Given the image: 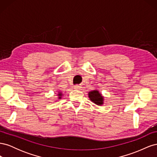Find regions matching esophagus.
Here are the masks:
<instances>
[{
	"mask_svg": "<svg viewBox=\"0 0 157 157\" xmlns=\"http://www.w3.org/2000/svg\"><path fill=\"white\" fill-rule=\"evenodd\" d=\"M81 86H78V85H75V86H74V88L76 89V90H79V89H81Z\"/></svg>",
	"mask_w": 157,
	"mask_h": 157,
	"instance_id": "esophagus-1",
	"label": "esophagus"
}]
</instances>
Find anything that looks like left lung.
I'll return each instance as SVG.
<instances>
[{
    "label": "left lung",
    "instance_id": "8db88e82",
    "mask_svg": "<svg viewBox=\"0 0 157 157\" xmlns=\"http://www.w3.org/2000/svg\"><path fill=\"white\" fill-rule=\"evenodd\" d=\"M88 97L91 101L97 105L101 106L104 104V97L98 90L90 91L88 92Z\"/></svg>",
    "mask_w": 157,
    "mask_h": 157
}]
</instances>
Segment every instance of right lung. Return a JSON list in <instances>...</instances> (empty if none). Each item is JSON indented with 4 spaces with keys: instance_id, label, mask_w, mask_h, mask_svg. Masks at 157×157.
I'll return each instance as SVG.
<instances>
[{
    "instance_id": "add662e5",
    "label": "right lung",
    "mask_w": 157,
    "mask_h": 157,
    "mask_svg": "<svg viewBox=\"0 0 157 157\" xmlns=\"http://www.w3.org/2000/svg\"><path fill=\"white\" fill-rule=\"evenodd\" d=\"M57 96H58V98H57L56 101L59 100V99H61V98H62V96H63V92H61V91H58V93L57 94Z\"/></svg>"
}]
</instances>
